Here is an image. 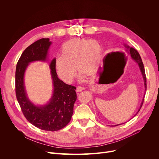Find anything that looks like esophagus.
<instances>
[{"label": "esophagus", "instance_id": "34e87169", "mask_svg": "<svg viewBox=\"0 0 159 159\" xmlns=\"http://www.w3.org/2000/svg\"><path fill=\"white\" fill-rule=\"evenodd\" d=\"M86 88H84V87H81V86H79L77 88V92H80V91H82V90H84Z\"/></svg>", "mask_w": 159, "mask_h": 159}]
</instances>
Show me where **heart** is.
I'll use <instances>...</instances> for the list:
<instances>
[{"label": "heart", "mask_w": 159, "mask_h": 159, "mask_svg": "<svg viewBox=\"0 0 159 159\" xmlns=\"http://www.w3.org/2000/svg\"><path fill=\"white\" fill-rule=\"evenodd\" d=\"M102 48L95 40L73 39L66 42L62 53L56 56L55 66L58 75L63 80L71 82L76 76V67L81 71L79 79L84 80L87 73L93 74L98 68Z\"/></svg>", "instance_id": "heart-1"}]
</instances>
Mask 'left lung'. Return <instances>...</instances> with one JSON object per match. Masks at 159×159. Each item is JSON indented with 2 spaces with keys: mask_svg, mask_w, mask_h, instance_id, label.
I'll use <instances>...</instances> for the list:
<instances>
[{
  "mask_svg": "<svg viewBox=\"0 0 159 159\" xmlns=\"http://www.w3.org/2000/svg\"><path fill=\"white\" fill-rule=\"evenodd\" d=\"M124 47L126 48V52H128V54L129 55L131 56V57L133 58V60H134L137 63V64L139 65V67L140 68V70L141 71V73H142V75H143V79H144V88H145V90H146V74H145V70H144V64H143V61H142V59H141V57L139 55V53H138V52L137 51V50L135 49H134L133 48H131L129 47V46L126 45V44H124ZM145 95V94H144ZM144 97L143 99V102H142L141 104H140V108L138 110V112L140 111V108L142 107V106H143V102H144ZM138 112L135 114V115L138 113ZM118 125H120V124H117L116 125V126H118Z\"/></svg>",
  "mask_w": 159,
  "mask_h": 159,
  "instance_id": "obj_1",
  "label": "left lung"
}]
</instances>
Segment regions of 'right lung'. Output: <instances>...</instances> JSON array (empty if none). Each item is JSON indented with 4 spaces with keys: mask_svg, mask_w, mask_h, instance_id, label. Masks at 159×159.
<instances>
[{
    "mask_svg": "<svg viewBox=\"0 0 159 159\" xmlns=\"http://www.w3.org/2000/svg\"><path fill=\"white\" fill-rule=\"evenodd\" d=\"M52 42L48 38L41 39L31 44L22 53L16 64L15 92L18 102L25 117L33 126L45 131H55L64 128L71 120L73 106L77 100L75 86L67 84L58 78L55 59L49 64L53 91L49 101L37 106L28 98L24 78L29 64L35 61H46Z\"/></svg>",
    "mask_w": 159,
    "mask_h": 159,
    "instance_id": "right-lung-1",
    "label": "right lung"
}]
</instances>
